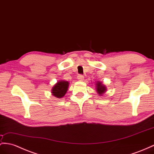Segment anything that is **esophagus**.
Listing matches in <instances>:
<instances>
[{"label":"esophagus","mask_w":154,"mask_h":154,"mask_svg":"<svg viewBox=\"0 0 154 154\" xmlns=\"http://www.w3.org/2000/svg\"><path fill=\"white\" fill-rule=\"evenodd\" d=\"M77 79H78L79 81H82L84 80V77H83V75H78Z\"/></svg>","instance_id":"1"}]
</instances>
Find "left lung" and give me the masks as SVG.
<instances>
[{"label":"left lung","instance_id":"obj_1","mask_svg":"<svg viewBox=\"0 0 154 154\" xmlns=\"http://www.w3.org/2000/svg\"><path fill=\"white\" fill-rule=\"evenodd\" d=\"M96 89L98 95L100 96H103L107 92V87H106V86L104 85L102 83V82L100 81H97L96 82Z\"/></svg>","mask_w":154,"mask_h":154}]
</instances>
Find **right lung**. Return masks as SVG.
Wrapping results in <instances>:
<instances>
[{"label": "right lung", "instance_id": "add662e5", "mask_svg": "<svg viewBox=\"0 0 154 154\" xmlns=\"http://www.w3.org/2000/svg\"><path fill=\"white\" fill-rule=\"evenodd\" d=\"M69 82L64 80L58 81L51 89V94L57 98H62L68 91Z\"/></svg>", "mask_w": 154, "mask_h": 154}]
</instances>
